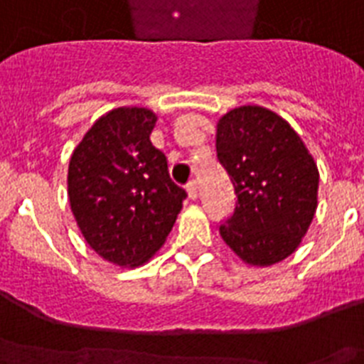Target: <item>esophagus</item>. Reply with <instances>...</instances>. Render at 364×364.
I'll return each mask as SVG.
<instances>
[{"mask_svg":"<svg viewBox=\"0 0 364 364\" xmlns=\"http://www.w3.org/2000/svg\"><path fill=\"white\" fill-rule=\"evenodd\" d=\"M187 192H188V198H191V200H196V198H198V183L194 181V179H192V181L187 185Z\"/></svg>","mask_w":364,"mask_h":364,"instance_id":"esophagus-1","label":"esophagus"}]
</instances>
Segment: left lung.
Here are the masks:
<instances>
[{
	"label": "left lung",
	"mask_w": 364,
	"mask_h": 364,
	"mask_svg": "<svg viewBox=\"0 0 364 364\" xmlns=\"http://www.w3.org/2000/svg\"><path fill=\"white\" fill-rule=\"evenodd\" d=\"M217 156L237 202L220 235L245 264H279L301 245L320 173L299 134L264 106H239L217 123Z\"/></svg>",
	"instance_id": "obj_1"
}]
</instances>
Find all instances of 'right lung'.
I'll return each mask as SVG.
<instances>
[{"label": "right lung", "instance_id": "1", "mask_svg": "<svg viewBox=\"0 0 364 364\" xmlns=\"http://www.w3.org/2000/svg\"><path fill=\"white\" fill-rule=\"evenodd\" d=\"M155 123L147 108H115L93 123L69 162V202L80 232L119 267H138L161 249L187 198L149 140Z\"/></svg>", "mask_w": 364, "mask_h": 364}]
</instances>
